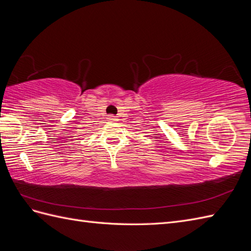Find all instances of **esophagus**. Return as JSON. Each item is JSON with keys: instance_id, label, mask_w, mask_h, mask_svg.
Listing matches in <instances>:
<instances>
[{"instance_id": "1", "label": "esophagus", "mask_w": 251, "mask_h": 251, "mask_svg": "<svg viewBox=\"0 0 251 251\" xmlns=\"http://www.w3.org/2000/svg\"><path fill=\"white\" fill-rule=\"evenodd\" d=\"M108 121L111 122V123H114V122L118 121V119H116V116H114V115H112V114H110V115L108 116Z\"/></svg>"}]
</instances>
